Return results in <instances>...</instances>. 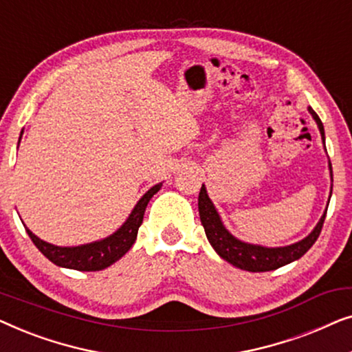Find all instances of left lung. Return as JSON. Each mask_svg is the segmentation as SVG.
I'll list each match as a JSON object with an SVG mask.
<instances>
[{
	"instance_id": "8db88e82",
	"label": "left lung",
	"mask_w": 352,
	"mask_h": 352,
	"mask_svg": "<svg viewBox=\"0 0 352 352\" xmlns=\"http://www.w3.org/2000/svg\"><path fill=\"white\" fill-rule=\"evenodd\" d=\"M309 112L312 117H314L317 126H319V131L322 134V139H324V144H325L324 124H322L319 115H317L311 107H309ZM329 166H330V176L331 179H333V175H331V163ZM199 213H200V221L205 229L206 237H208L211 247L216 250V253H218L221 258L226 259V261L230 263L235 267L243 269V271L266 272V271H274V269L285 266V264L295 261V259H300L302 254H305L307 250L316 243V240L319 239L322 226H324L327 211L320 218L319 224L316 226V229L312 230L306 239H302L301 242L298 243L290 245V247H282V248H264V247H259V245H250V243L240 242V240L235 239L234 235H230L228 232V229H226L223 223H221L218 211L214 210L213 204H211V200L208 199L205 186H201L200 194H199Z\"/></svg>"
}]
</instances>
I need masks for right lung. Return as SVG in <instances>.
<instances>
[{
    "label": "right lung",
    "instance_id": "right-lung-1",
    "mask_svg": "<svg viewBox=\"0 0 352 352\" xmlns=\"http://www.w3.org/2000/svg\"><path fill=\"white\" fill-rule=\"evenodd\" d=\"M160 187L162 184H157L152 189H148L142 195V199L138 201V205L134 206L133 213L129 214L126 223L113 235L100 240V242L80 245V247H56V245L43 242L41 239H38L28 229L25 230L28 237L32 239V242L35 243V247L51 263H54L56 266L75 269V271H102V269L109 267L110 264L118 261L133 247L134 240L138 237L139 226L142 224L144 211H146L148 200L152 199L153 194L160 190Z\"/></svg>",
    "mask_w": 352,
    "mask_h": 352
}]
</instances>
